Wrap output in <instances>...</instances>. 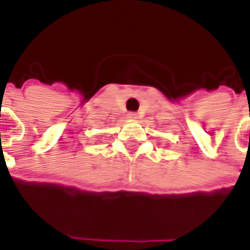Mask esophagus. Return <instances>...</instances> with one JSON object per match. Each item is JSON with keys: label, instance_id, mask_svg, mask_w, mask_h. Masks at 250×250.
I'll list each match as a JSON object with an SVG mask.
<instances>
[{"label": "esophagus", "instance_id": "34e87169", "mask_svg": "<svg viewBox=\"0 0 250 250\" xmlns=\"http://www.w3.org/2000/svg\"><path fill=\"white\" fill-rule=\"evenodd\" d=\"M127 116H128L130 119H138V118H139V115L136 114V112H130Z\"/></svg>", "mask_w": 250, "mask_h": 250}]
</instances>
